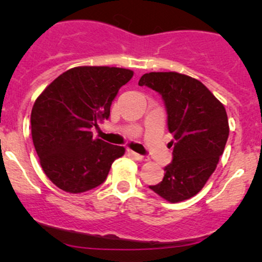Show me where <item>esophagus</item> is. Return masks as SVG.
Wrapping results in <instances>:
<instances>
[{"label": "esophagus", "mask_w": 262, "mask_h": 262, "mask_svg": "<svg viewBox=\"0 0 262 262\" xmlns=\"http://www.w3.org/2000/svg\"><path fill=\"white\" fill-rule=\"evenodd\" d=\"M129 154L133 156L135 160H138V161H146V160H148V158H146V156L137 154V152H134V151H129Z\"/></svg>", "instance_id": "1"}]
</instances>
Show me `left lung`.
I'll use <instances>...</instances> for the list:
<instances>
[{
	"label": "left lung",
	"mask_w": 262,
	"mask_h": 262,
	"mask_svg": "<svg viewBox=\"0 0 262 262\" xmlns=\"http://www.w3.org/2000/svg\"><path fill=\"white\" fill-rule=\"evenodd\" d=\"M139 86L161 96L173 137L172 161L162 181L149 188L171 203L182 202L197 194L217 167L229 135L227 112L201 81L187 75L149 73Z\"/></svg>",
	"instance_id": "1"
}]
</instances>
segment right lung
<instances>
[{
	"label": "right lung",
	"instance_id": "add662e5",
	"mask_svg": "<svg viewBox=\"0 0 262 262\" xmlns=\"http://www.w3.org/2000/svg\"><path fill=\"white\" fill-rule=\"evenodd\" d=\"M133 71L79 66L41 92L31 114L32 138L45 175L60 189L81 193L106 181L124 148L93 139L92 127L110 118L111 104Z\"/></svg>",
	"mask_w": 262,
	"mask_h": 262
}]
</instances>
